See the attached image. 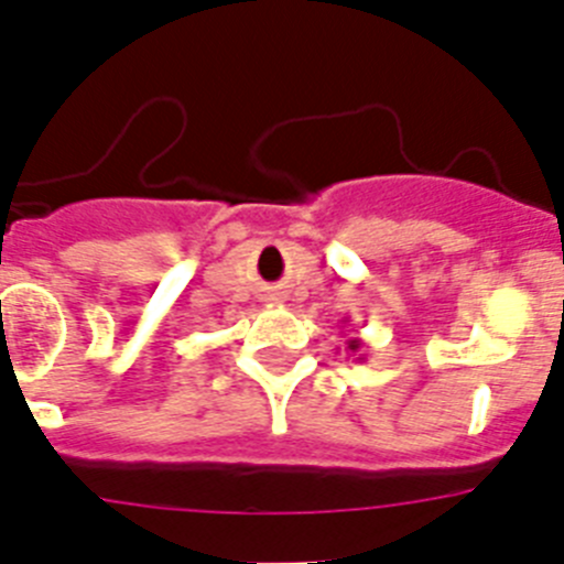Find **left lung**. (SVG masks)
Here are the masks:
<instances>
[{"mask_svg":"<svg viewBox=\"0 0 564 564\" xmlns=\"http://www.w3.org/2000/svg\"><path fill=\"white\" fill-rule=\"evenodd\" d=\"M361 347H364V341L358 336L347 338V350H350L352 356H356V352H361ZM358 361H364V352H361V356H358Z\"/></svg>","mask_w":564,"mask_h":564,"instance_id":"obj_1","label":"left lung"}]
</instances>
